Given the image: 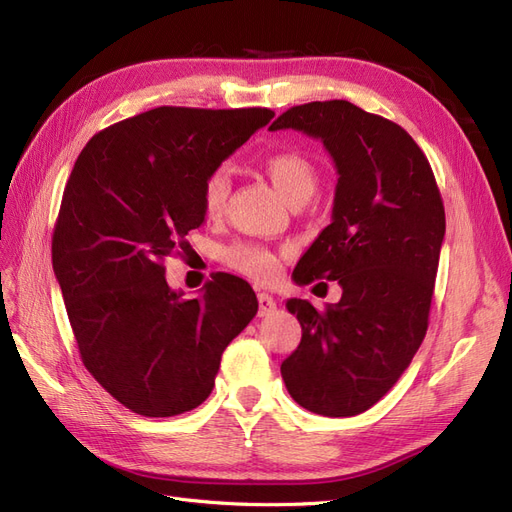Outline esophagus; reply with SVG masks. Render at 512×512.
Returning <instances> with one entry per match:
<instances>
[{
    "instance_id": "esophagus-1",
    "label": "esophagus",
    "mask_w": 512,
    "mask_h": 512,
    "mask_svg": "<svg viewBox=\"0 0 512 512\" xmlns=\"http://www.w3.org/2000/svg\"><path fill=\"white\" fill-rule=\"evenodd\" d=\"M258 316H271L275 309H277V303L275 299L271 297V294L267 292H258Z\"/></svg>"
}]
</instances>
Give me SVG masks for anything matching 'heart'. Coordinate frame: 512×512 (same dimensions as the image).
<instances>
[{
  "label": "heart",
  "mask_w": 512,
  "mask_h": 512,
  "mask_svg": "<svg viewBox=\"0 0 512 512\" xmlns=\"http://www.w3.org/2000/svg\"><path fill=\"white\" fill-rule=\"evenodd\" d=\"M262 168L273 181L280 194L290 205H303L305 200L312 198L318 173L316 166L309 162L299 151H277L262 162ZM230 196V170L226 166L213 168L203 183V205L209 215H220L226 209ZM224 262L256 282H269L280 271V258L273 250L258 243L237 241L228 245L224 254Z\"/></svg>",
  "instance_id": "b5f03b06"
}]
</instances>
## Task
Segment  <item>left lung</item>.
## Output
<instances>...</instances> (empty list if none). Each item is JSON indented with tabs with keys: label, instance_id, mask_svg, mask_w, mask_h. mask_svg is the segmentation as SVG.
Here are the masks:
<instances>
[{
	"label": "left lung",
	"instance_id": "left-lung-1",
	"mask_svg": "<svg viewBox=\"0 0 512 512\" xmlns=\"http://www.w3.org/2000/svg\"><path fill=\"white\" fill-rule=\"evenodd\" d=\"M320 138L337 168L333 220L303 254L299 284L339 282L318 309L286 303L301 344L282 363L290 397L322 416H354L393 389L429 324L444 205L425 153L397 123L346 100L292 106L269 130Z\"/></svg>",
	"mask_w": 512,
	"mask_h": 512
}]
</instances>
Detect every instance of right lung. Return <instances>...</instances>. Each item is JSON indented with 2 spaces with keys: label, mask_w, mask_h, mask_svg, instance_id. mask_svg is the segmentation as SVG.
Instances as JSON below:
<instances>
[{
  "label": "right lung",
  "mask_w": 512,
  "mask_h": 512,
  "mask_svg": "<svg viewBox=\"0 0 512 512\" xmlns=\"http://www.w3.org/2000/svg\"><path fill=\"white\" fill-rule=\"evenodd\" d=\"M273 117L260 106H158L98 132L74 162L53 271L83 365L136 414L203 404L222 352L258 312L252 286L230 273L183 299L164 258L205 222L207 175Z\"/></svg>",
  "instance_id": "add662e5"
}]
</instances>
